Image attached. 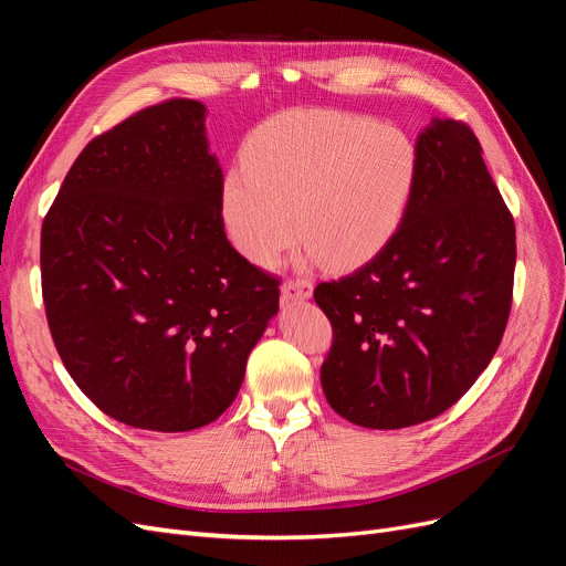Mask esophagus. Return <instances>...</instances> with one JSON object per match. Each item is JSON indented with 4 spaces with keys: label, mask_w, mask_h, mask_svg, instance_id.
<instances>
[{
    "label": "esophagus",
    "mask_w": 566,
    "mask_h": 566,
    "mask_svg": "<svg viewBox=\"0 0 566 566\" xmlns=\"http://www.w3.org/2000/svg\"><path fill=\"white\" fill-rule=\"evenodd\" d=\"M281 290L285 300H310L314 293V285L310 279H290L283 283Z\"/></svg>",
    "instance_id": "34e87169"
}]
</instances>
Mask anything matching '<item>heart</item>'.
<instances>
[{
	"mask_svg": "<svg viewBox=\"0 0 566 566\" xmlns=\"http://www.w3.org/2000/svg\"><path fill=\"white\" fill-rule=\"evenodd\" d=\"M418 172V150L397 127L339 111H293L250 134L243 167L227 175L221 210L233 245L254 264L276 262L300 233L321 264L347 271L394 241Z\"/></svg>",
	"mask_w": 566,
	"mask_h": 566,
	"instance_id": "heart-1",
	"label": "heart"
}]
</instances>
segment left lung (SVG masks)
Listing matches in <instances>:
<instances>
[{
    "label": "left lung",
    "mask_w": 566,
    "mask_h": 566,
    "mask_svg": "<svg viewBox=\"0 0 566 566\" xmlns=\"http://www.w3.org/2000/svg\"><path fill=\"white\" fill-rule=\"evenodd\" d=\"M416 150L418 186L394 241L314 290L333 325L325 399L370 430L451 408L499 349L512 306L515 219L482 144L460 119H434Z\"/></svg>",
    "instance_id": "obj_1"
}]
</instances>
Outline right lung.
Returning <instances> with one entry per match:
<instances>
[{
  "label": "right lung",
  "mask_w": 566,
  "mask_h": 566,
  "mask_svg": "<svg viewBox=\"0 0 566 566\" xmlns=\"http://www.w3.org/2000/svg\"><path fill=\"white\" fill-rule=\"evenodd\" d=\"M205 106L167 98L94 136L42 224V297L75 385L153 432L217 420L279 312L281 279L229 243Z\"/></svg>",
  "instance_id": "add662e5"
}]
</instances>
